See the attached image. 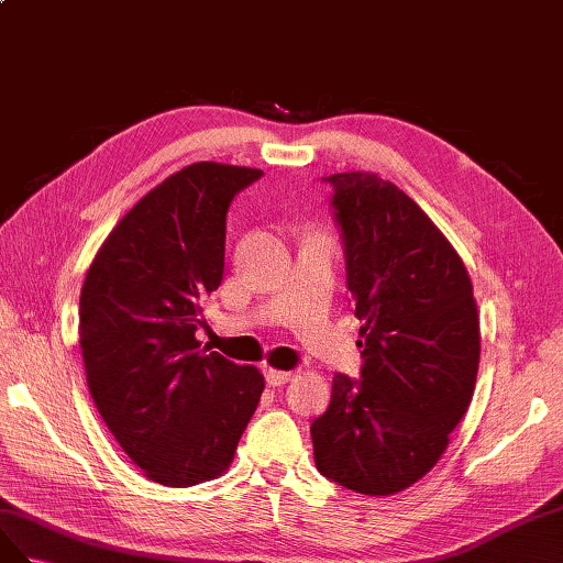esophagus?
<instances>
[{
  "instance_id": "obj_1",
  "label": "esophagus",
  "mask_w": 563,
  "mask_h": 563,
  "mask_svg": "<svg viewBox=\"0 0 563 563\" xmlns=\"http://www.w3.org/2000/svg\"><path fill=\"white\" fill-rule=\"evenodd\" d=\"M264 375H266V382L271 384V387H283V384H287L295 377L290 371H273V367H268Z\"/></svg>"
}]
</instances>
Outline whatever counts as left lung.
<instances>
[{
  "label": "left lung",
  "instance_id": "left-lung-1",
  "mask_svg": "<svg viewBox=\"0 0 563 563\" xmlns=\"http://www.w3.org/2000/svg\"><path fill=\"white\" fill-rule=\"evenodd\" d=\"M342 227L361 379L334 375L311 424L318 472L394 495L431 472L467 412L481 358L472 278L422 207L373 172L325 179Z\"/></svg>",
  "mask_w": 563,
  "mask_h": 563
}]
</instances>
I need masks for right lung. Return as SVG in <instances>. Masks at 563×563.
I'll return each mask as SVG.
<instances>
[{
  "label": "right lung",
  "mask_w": 563,
  "mask_h": 563,
  "mask_svg": "<svg viewBox=\"0 0 563 563\" xmlns=\"http://www.w3.org/2000/svg\"><path fill=\"white\" fill-rule=\"evenodd\" d=\"M262 169L192 163L110 231L79 297L87 384L122 451L151 481L188 488L231 467L264 375L202 349V303L223 278L227 212Z\"/></svg>",
  "instance_id": "add662e5"
}]
</instances>
